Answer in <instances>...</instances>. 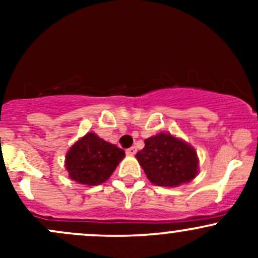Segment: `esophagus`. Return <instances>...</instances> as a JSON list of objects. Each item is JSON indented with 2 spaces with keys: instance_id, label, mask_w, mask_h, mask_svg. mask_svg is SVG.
I'll use <instances>...</instances> for the list:
<instances>
[{
  "instance_id": "1",
  "label": "esophagus",
  "mask_w": 258,
  "mask_h": 258,
  "mask_svg": "<svg viewBox=\"0 0 258 258\" xmlns=\"http://www.w3.org/2000/svg\"><path fill=\"white\" fill-rule=\"evenodd\" d=\"M136 152H137V148L135 147V146H132V147L127 148V150H126V153H127V155H128V156H134Z\"/></svg>"
}]
</instances>
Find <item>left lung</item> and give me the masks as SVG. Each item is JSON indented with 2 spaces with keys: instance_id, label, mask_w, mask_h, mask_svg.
Listing matches in <instances>:
<instances>
[{
  "instance_id": "obj_1",
  "label": "left lung",
  "mask_w": 258,
  "mask_h": 258,
  "mask_svg": "<svg viewBox=\"0 0 258 258\" xmlns=\"http://www.w3.org/2000/svg\"><path fill=\"white\" fill-rule=\"evenodd\" d=\"M147 178L153 184L177 187L194 179L199 172L195 148L170 134L145 140V147L136 155Z\"/></svg>"
}]
</instances>
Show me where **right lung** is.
Segmentation results:
<instances>
[{
    "label": "right lung",
    "instance_id": "obj_1",
    "mask_svg": "<svg viewBox=\"0 0 258 258\" xmlns=\"http://www.w3.org/2000/svg\"><path fill=\"white\" fill-rule=\"evenodd\" d=\"M123 157V150L88 132L70 148L64 163L71 179L96 186L107 181Z\"/></svg>",
    "mask_w": 258,
    "mask_h": 258
}]
</instances>
